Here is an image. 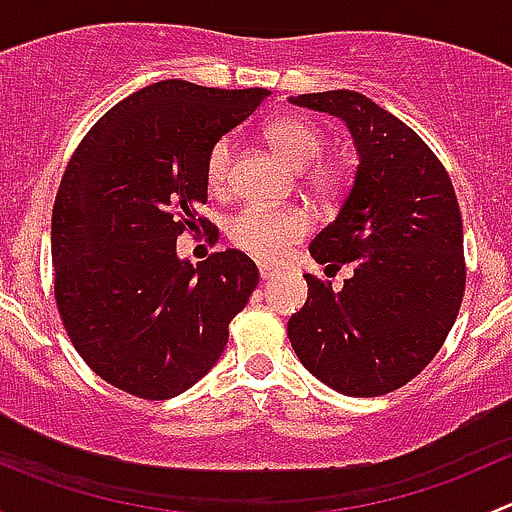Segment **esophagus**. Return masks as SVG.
<instances>
[{
  "label": "esophagus",
  "instance_id": "esophagus-1",
  "mask_svg": "<svg viewBox=\"0 0 512 512\" xmlns=\"http://www.w3.org/2000/svg\"><path fill=\"white\" fill-rule=\"evenodd\" d=\"M277 267H272V265H267V262H260V277L262 280H272V277L277 275Z\"/></svg>",
  "mask_w": 512,
  "mask_h": 512
}]
</instances>
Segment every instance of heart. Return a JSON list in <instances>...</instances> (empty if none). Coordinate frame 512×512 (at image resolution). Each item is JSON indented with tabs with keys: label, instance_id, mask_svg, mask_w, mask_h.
Returning <instances> with one entry per match:
<instances>
[{
	"label": "heart",
	"instance_id": "b5f03b06",
	"mask_svg": "<svg viewBox=\"0 0 512 512\" xmlns=\"http://www.w3.org/2000/svg\"><path fill=\"white\" fill-rule=\"evenodd\" d=\"M270 143L287 158L294 168H309L322 158L327 138L314 123L302 118H282L270 126ZM237 143L232 136H223L210 146L205 158V180L213 193H225L230 188L232 163H235ZM309 185L322 198L342 193L344 173L334 165H322L312 170ZM309 232V218L299 208H270L262 203H247L227 220V237L235 247L257 260L275 262Z\"/></svg>",
	"mask_w": 512,
	"mask_h": 512
}]
</instances>
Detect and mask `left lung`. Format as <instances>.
<instances>
[{
	"label": "left lung",
	"mask_w": 512,
	"mask_h": 512,
	"mask_svg": "<svg viewBox=\"0 0 512 512\" xmlns=\"http://www.w3.org/2000/svg\"><path fill=\"white\" fill-rule=\"evenodd\" d=\"M347 123L359 165L339 215L309 245L332 282L304 275L309 294L287 324L294 354L322 384L381 396L409 384L446 342L466 289L463 220L441 160L404 121L356 91L292 96Z\"/></svg>",
	"instance_id": "8db88e82"
}]
</instances>
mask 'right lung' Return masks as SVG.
<instances>
[{
	"label": "right lung",
	"instance_id": "add662e5",
	"mask_svg": "<svg viewBox=\"0 0 512 512\" xmlns=\"http://www.w3.org/2000/svg\"><path fill=\"white\" fill-rule=\"evenodd\" d=\"M267 96L158 81L103 113L66 165L51 215L56 307L81 359L126 394L173 399L203 379L257 287L245 252L193 265L175 240L213 227L198 215L205 158Z\"/></svg>",
	"mask_w": 512,
	"mask_h": 512
}]
</instances>
